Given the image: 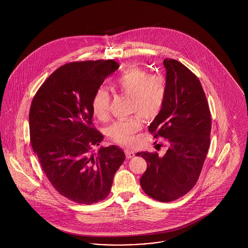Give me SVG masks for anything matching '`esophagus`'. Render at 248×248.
<instances>
[{"instance_id":"1","label":"esophagus","mask_w":248,"mask_h":248,"mask_svg":"<svg viewBox=\"0 0 248 248\" xmlns=\"http://www.w3.org/2000/svg\"><path fill=\"white\" fill-rule=\"evenodd\" d=\"M124 153H125V155H126V158H128V159L135 156V153H134L133 151L129 150V149H125V150H124Z\"/></svg>"}]
</instances>
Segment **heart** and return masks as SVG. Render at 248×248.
<instances>
[{
  "label": "heart",
  "instance_id": "heart-1",
  "mask_svg": "<svg viewBox=\"0 0 248 248\" xmlns=\"http://www.w3.org/2000/svg\"><path fill=\"white\" fill-rule=\"evenodd\" d=\"M113 89L130 96V112L143 118L155 117L162 109L166 97L165 78L160 73H150L139 66H130L122 71L113 82ZM109 95L103 87L95 90L91 100L92 112L96 118L108 116ZM142 128V118L135 114L129 118L117 120L106 129L109 140L117 144H130L134 135Z\"/></svg>",
  "mask_w": 248,
  "mask_h": 248
}]
</instances>
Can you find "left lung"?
<instances>
[{
	"label": "left lung",
	"instance_id": "obj_1",
	"mask_svg": "<svg viewBox=\"0 0 248 248\" xmlns=\"http://www.w3.org/2000/svg\"><path fill=\"white\" fill-rule=\"evenodd\" d=\"M164 106L149 126L167 140L166 154L138 153L148 164L140 177L144 192L160 202L177 200L196 184L210 146L211 113L198 77L176 59H165Z\"/></svg>",
	"mask_w": 248,
	"mask_h": 248
}]
</instances>
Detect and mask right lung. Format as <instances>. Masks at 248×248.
<instances>
[{
  "mask_svg": "<svg viewBox=\"0 0 248 248\" xmlns=\"http://www.w3.org/2000/svg\"><path fill=\"white\" fill-rule=\"evenodd\" d=\"M118 68L112 59L67 63L48 77L32 98L31 147L52 186L77 203L104 200L125 159L114 145L93 151L103 135L93 124L91 100Z\"/></svg>",
  "mask_w": 248,
  "mask_h": 248,
  "instance_id": "1",
  "label": "right lung"
}]
</instances>
